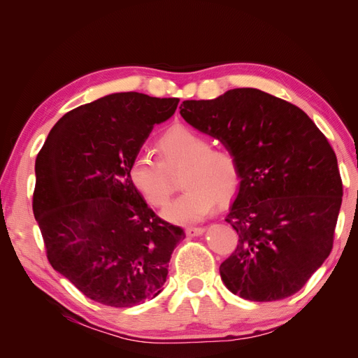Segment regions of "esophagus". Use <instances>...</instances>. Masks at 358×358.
I'll list each match as a JSON object with an SVG mask.
<instances>
[{
  "mask_svg": "<svg viewBox=\"0 0 358 358\" xmlns=\"http://www.w3.org/2000/svg\"><path fill=\"white\" fill-rule=\"evenodd\" d=\"M206 231L204 227H191V229H187V234L189 237H196V236H201Z\"/></svg>",
  "mask_w": 358,
  "mask_h": 358,
  "instance_id": "1",
  "label": "esophagus"
}]
</instances>
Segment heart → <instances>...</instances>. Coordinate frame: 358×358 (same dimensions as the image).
Masks as SVG:
<instances>
[{
  "label": "heart",
  "instance_id": "1",
  "mask_svg": "<svg viewBox=\"0 0 358 358\" xmlns=\"http://www.w3.org/2000/svg\"><path fill=\"white\" fill-rule=\"evenodd\" d=\"M161 159L138 154L129 164L128 178L150 206L164 208L175 189L173 176H180L182 196L162 212L173 224L204 220L216 204L229 201L239 188L241 170L234 155L213 149L209 138L188 127H173L158 140Z\"/></svg>",
  "mask_w": 358,
  "mask_h": 358
}]
</instances>
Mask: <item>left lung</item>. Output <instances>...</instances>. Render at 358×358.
Segmentation results:
<instances>
[{
	"instance_id": "1",
	"label": "left lung",
	"mask_w": 358,
	"mask_h": 358,
	"mask_svg": "<svg viewBox=\"0 0 358 358\" xmlns=\"http://www.w3.org/2000/svg\"><path fill=\"white\" fill-rule=\"evenodd\" d=\"M179 109L239 164V192L225 218L239 245L220 267L224 285L251 301L296 294L330 255L342 204L326 136L297 106L254 88Z\"/></svg>"
}]
</instances>
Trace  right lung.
<instances>
[{
  "label": "right lung",
  "instance_id": "right-lung-1",
  "mask_svg": "<svg viewBox=\"0 0 358 358\" xmlns=\"http://www.w3.org/2000/svg\"><path fill=\"white\" fill-rule=\"evenodd\" d=\"M179 99L116 92L53 125L36 159L32 210L52 267L86 297L131 308L157 297L185 233L154 213L128 170Z\"/></svg>",
  "mask_w": 358,
  "mask_h": 358
}]
</instances>
